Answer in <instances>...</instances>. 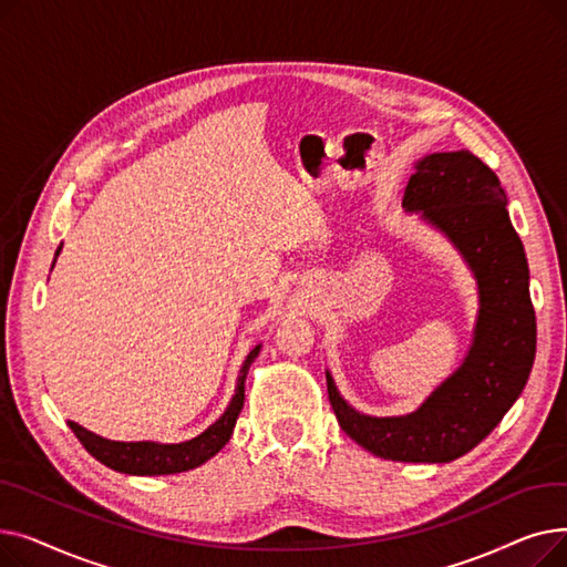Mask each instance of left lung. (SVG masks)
Returning a JSON list of instances; mask_svg holds the SVG:
<instances>
[{
	"instance_id": "1",
	"label": "left lung",
	"mask_w": 567,
	"mask_h": 567,
	"mask_svg": "<svg viewBox=\"0 0 567 567\" xmlns=\"http://www.w3.org/2000/svg\"><path fill=\"white\" fill-rule=\"evenodd\" d=\"M402 206L441 231L478 287V317L462 365L404 415L355 411L326 370L340 427L377 457L443 464L473 451L522 395L535 359L528 261L498 176L471 152L427 154L413 165Z\"/></svg>"
}]
</instances>
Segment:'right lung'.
Segmentation results:
<instances>
[{"label":"right lung","instance_id":"add662e5","mask_svg":"<svg viewBox=\"0 0 567 567\" xmlns=\"http://www.w3.org/2000/svg\"><path fill=\"white\" fill-rule=\"evenodd\" d=\"M62 252V246L54 252V261ZM52 261V266H54ZM261 344L250 349L246 361L241 365L236 379L234 395L225 409V413L216 423L208 425L202 434L195 439L182 441V443H161V441H112L105 436H99L94 432L84 430L82 425L69 421V427L80 439V443L86 449V453L96 457L101 464L110 466L112 471L128 473V475H169V473H182L202 466L204 462L212 460L220 453L223 445L231 439L234 425L238 413L244 409L246 400V377L250 365L259 355Z\"/></svg>","mask_w":567,"mask_h":567}]
</instances>
